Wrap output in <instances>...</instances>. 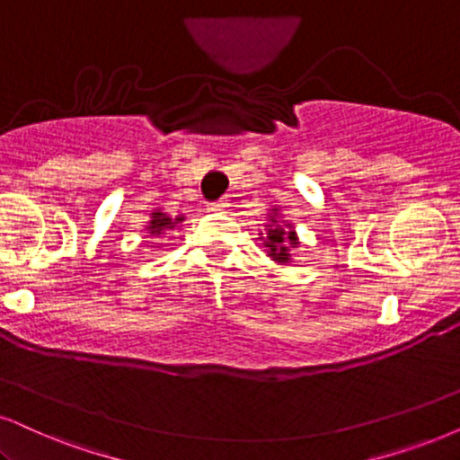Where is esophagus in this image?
<instances>
[{
	"label": "esophagus",
	"instance_id": "esophagus-1",
	"mask_svg": "<svg viewBox=\"0 0 460 460\" xmlns=\"http://www.w3.org/2000/svg\"><path fill=\"white\" fill-rule=\"evenodd\" d=\"M226 206H229V201H226V199H217V201H208V203H206V210H208V212H223Z\"/></svg>",
	"mask_w": 460,
	"mask_h": 460
}]
</instances>
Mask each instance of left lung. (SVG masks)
Listing matches in <instances>:
<instances>
[{
    "label": "left lung",
    "mask_w": 460,
    "mask_h": 460,
    "mask_svg": "<svg viewBox=\"0 0 460 460\" xmlns=\"http://www.w3.org/2000/svg\"><path fill=\"white\" fill-rule=\"evenodd\" d=\"M270 229H267L265 237H261V240L265 242V248L267 252H270V257L276 261V263H290V250L299 246V240H297V234H295V229H290V225L287 223H280L278 220V210L273 208V212L270 214ZM263 235V234H261Z\"/></svg>",
    "instance_id": "1"
}]
</instances>
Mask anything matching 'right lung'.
Listing matches in <instances>:
<instances>
[{
  "instance_id": "obj_1",
  "label": "right lung",
  "mask_w": 460,
  "mask_h": 460,
  "mask_svg": "<svg viewBox=\"0 0 460 460\" xmlns=\"http://www.w3.org/2000/svg\"><path fill=\"white\" fill-rule=\"evenodd\" d=\"M182 220H184V217L170 218L167 214H163L161 210H155L153 214H150V223H148L146 229H148L150 235L159 237V235L165 234L167 229H173V226H176L178 223H182Z\"/></svg>"
}]
</instances>
